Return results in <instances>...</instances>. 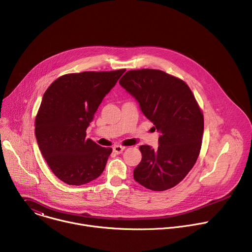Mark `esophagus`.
Wrapping results in <instances>:
<instances>
[{"label": "esophagus", "instance_id": "obj_1", "mask_svg": "<svg viewBox=\"0 0 252 252\" xmlns=\"http://www.w3.org/2000/svg\"><path fill=\"white\" fill-rule=\"evenodd\" d=\"M113 150H114V153H116L117 155H120V154H122L124 152L125 147H123V146H115Z\"/></svg>", "mask_w": 252, "mask_h": 252}]
</instances>
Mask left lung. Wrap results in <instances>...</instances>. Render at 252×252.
I'll return each instance as SVG.
<instances>
[{"instance_id":"left-lung-1","label":"left lung","mask_w":252,"mask_h":252,"mask_svg":"<svg viewBox=\"0 0 252 252\" xmlns=\"http://www.w3.org/2000/svg\"><path fill=\"white\" fill-rule=\"evenodd\" d=\"M120 85L139 102L140 109L160 132L158 150L140 146L141 161L133 177L155 191L181 183L195 164L203 134V114L183 80L154 68L131 69Z\"/></svg>"}]
</instances>
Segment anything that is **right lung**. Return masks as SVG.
I'll use <instances>...</instances> for the list:
<instances>
[{"label": "right lung", "instance_id": "add662e5", "mask_svg": "<svg viewBox=\"0 0 252 252\" xmlns=\"http://www.w3.org/2000/svg\"><path fill=\"white\" fill-rule=\"evenodd\" d=\"M126 69L83 71L58 78L46 91L34 122L39 149L62 182L83 186L103 171L112 148L87 138L101 100Z\"/></svg>", "mask_w": 252, "mask_h": 252}]
</instances>
